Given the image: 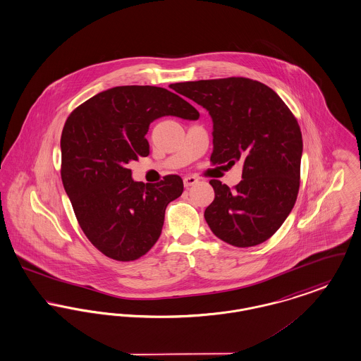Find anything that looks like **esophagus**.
<instances>
[{
    "mask_svg": "<svg viewBox=\"0 0 361 361\" xmlns=\"http://www.w3.org/2000/svg\"><path fill=\"white\" fill-rule=\"evenodd\" d=\"M196 183H197V178H196L195 176H187V177H184V185H185L187 188L195 185Z\"/></svg>",
    "mask_w": 361,
    "mask_h": 361,
    "instance_id": "1",
    "label": "esophagus"
}]
</instances>
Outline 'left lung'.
<instances>
[{"mask_svg": "<svg viewBox=\"0 0 361 361\" xmlns=\"http://www.w3.org/2000/svg\"><path fill=\"white\" fill-rule=\"evenodd\" d=\"M212 118V165L243 164L231 190L212 180L215 197L204 218L222 241L245 248L269 240L296 203L302 137L295 116L276 91L247 78L171 85Z\"/></svg>", "mask_w": 361, "mask_h": 361, "instance_id": "8db88e82", "label": "left lung"}]
</instances>
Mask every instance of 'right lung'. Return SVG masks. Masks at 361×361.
<instances>
[{
	"mask_svg": "<svg viewBox=\"0 0 361 361\" xmlns=\"http://www.w3.org/2000/svg\"><path fill=\"white\" fill-rule=\"evenodd\" d=\"M164 116L199 118L185 99L162 87L120 85L76 107L61 135V178L78 222L107 257L136 260L159 238L166 206L181 196L180 176L133 181L130 161L147 157L149 124Z\"/></svg>",
	"mask_w": 361,
	"mask_h": 361,
	"instance_id": "obj_1",
	"label": "right lung"
}]
</instances>
